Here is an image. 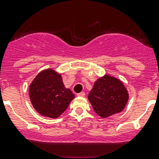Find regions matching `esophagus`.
Wrapping results in <instances>:
<instances>
[{"instance_id": "obj_1", "label": "esophagus", "mask_w": 159, "mask_h": 159, "mask_svg": "<svg viewBox=\"0 0 159 159\" xmlns=\"http://www.w3.org/2000/svg\"><path fill=\"white\" fill-rule=\"evenodd\" d=\"M77 95H78V96H80V97H84V96H85V92H80V93L77 94Z\"/></svg>"}]
</instances>
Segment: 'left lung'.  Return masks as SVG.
<instances>
[{
    "label": "left lung",
    "instance_id": "obj_1",
    "mask_svg": "<svg viewBox=\"0 0 159 159\" xmlns=\"http://www.w3.org/2000/svg\"><path fill=\"white\" fill-rule=\"evenodd\" d=\"M88 99L95 113L105 119L120 113L124 109L129 94L119 79L105 74L95 82Z\"/></svg>",
    "mask_w": 159,
    "mask_h": 159
}]
</instances>
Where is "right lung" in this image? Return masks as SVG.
<instances>
[{
  "label": "right lung",
  "instance_id": "1",
  "mask_svg": "<svg viewBox=\"0 0 159 159\" xmlns=\"http://www.w3.org/2000/svg\"><path fill=\"white\" fill-rule=\"evenodd\" d=\"M29 98L38 113L57 119L66 111L75 95L66 88L62 75L52 68L40 71L29 85Z\"/></svg>",
  "mask_w": 159,
  "mask_h": 159
}]
</instances>
